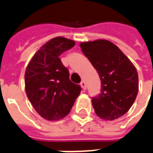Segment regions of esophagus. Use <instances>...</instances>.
I'll use <instances>...</instances> for the list:
<instances>
[{
  "instance_id": "obj_1",
  "label": "esophagus",
  "mask_w": 153,
  "mask_h": 153,
  "mask_svg": "<svg viewBox=\"0 0 153 153\" xmlns=\"http://www.w3.org/2000/svg\"><path fill=\"white\" fill-rule=\"evenodd\" d=\"M80 86H81V87L83 90L87 89V85H86V83H85L84 81H82L81 82H80Z\"/></svg>"
}]
</instances>
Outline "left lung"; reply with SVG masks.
<instances>
[{
	"mask_svg": "<svg viewBox=\"0 0 153 153\" xmlns=\"http://www.w3.org/2000/svg\"><path fill=\"white\" fill-rule=\"evenodd\" d=\"M80 47L101 81V93L92 98L96 115L105 120L120 118L131 108L138 93L136 67L110 41L85 42L80 43Z\"/></svg>",
	"mask_w": 153,
	"mask_h": 153,
	"instance_id": "8db88e82",
	"label": "left lung"
}]
</instances>
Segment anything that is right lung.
Instances as JSON below:
<instances>
[{"instance_id":"obj_1","label":"right lung","mask_w":153,"mask_h":153,"mask_svg":"<svg viewBox=\"0 0 153 153\" xmlns=\"http://www.w3.org/2000/svg\"><path fill=\"white\" fill-rule=\"evenodd\" d=\"M74 44V41L62 37L52 38L36 52L25 70L28 99L36 111L47 120L66 117L81 92L80 86L70 80L68 69L59 58Z\"/></svg>"}]
</instances>
